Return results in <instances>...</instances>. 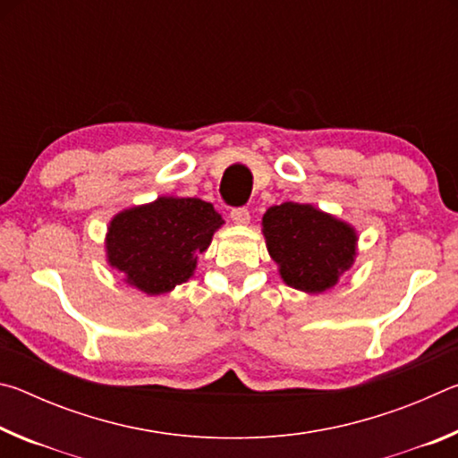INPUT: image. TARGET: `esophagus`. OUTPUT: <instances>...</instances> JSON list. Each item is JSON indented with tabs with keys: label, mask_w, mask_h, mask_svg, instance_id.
Instances as JSON below:
<instances>
[{
	"label": "esophagus",
	"mask_w": 458,
	"mask_h": 458,
	"mask_svg": "<svg viewBox=\"0 0 458 458\" xmlns=\"http://www.w3.org/2000/svg\"><path fill=\"white\" fill-rule=\"evenodd\" d=\"M230 218L238 226H248L250 224V212L246 210V208H234V210L230 212Z\"/></svg>",
	"instance_id": "34e87169"
}]
</instances>
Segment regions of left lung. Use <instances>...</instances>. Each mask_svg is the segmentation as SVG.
Instances as JSON below:
<instances>
[{"mask_svg": "<svg viewBox=\"0 0 458 458\" xmlns=\"http://www.w3.org/2000/svg\"><path fill=\"white\" fill-rule=\"evenodd\" d=\"M262 236L283 283L309 294L333 289L358 257V230L313 204L270 206Z\"/></svg>", "mask_w": 458, "mask_h": 458, "instance_id": "obj_1", "label": "left lung"}]
</instances>
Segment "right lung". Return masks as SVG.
Wrapping results in <instances>:
<instances>
[{
  "label": "right lung",
  "mask_w": 458,
  "mask_h": 458,
  "mask_svg": "<svg viewBox=\"0 0 458 458\" xmlns=\"http://www.w3.org/2000/svg\"><path fill=\"white\" fill-rule=\"evenodd\" d=\"M222 224L210 201L159 196L113 216L105 257L123 275V283L149 297L165 294L193 276L198 257Z\"/></svg>",
  "instance_id": "add662e5"
}]
</instances>
